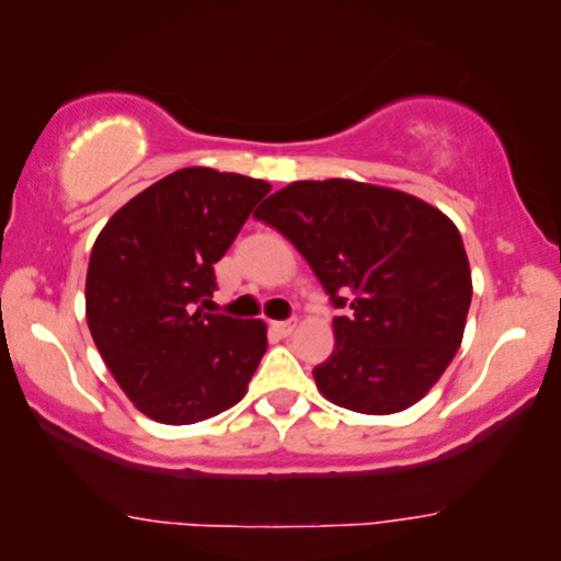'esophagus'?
Segmentation results:
<instances>
[{"label":"esophagus","mask_w":561,"mask_h":561,"mask_svg":"<svg viewBox=\"0 0 561 561\" xmlns=\"http://www.w3.org/2000/svg\"><path fill=\"white\" fill-rule=\"evenodd\" d=\"M274 329L279 334H293L295 329H298V319H287V321H274Z\"/></svg>","instance_id":"34e87169"}]
</instances>
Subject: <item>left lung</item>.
I'll return each instance as SVG.
<instances>
[{
    "label": "left lung",
    "instance_id": "1",
    "mask_svg": "<svg viewBox=\"0 0 561 561\" xmlns=\"http://www.w3.org/2000/svg\"><path fill=\"white\" fill-rule=\"evenodd\" d=\"M255 219L302 253L334 308V353L313 368L340 408L400 413L447 370L473 282L460 232L415 195L355 180H302Z\"/></svg>",
    "mask_w": 561,
    "mask_h": 561
}]
</instances>
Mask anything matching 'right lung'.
<instances>
[{
    "mask_svg": "<svg viewBox=\"0 0 561 561\" xmlns=\"http://www.w3.org/2000/svg\"><path fill=\"white\" fill-rule=\"evenodd\" d=\"M263 180L187 167L119 208L93 242L85 319L106 368L140 413L167 426L242 400L266 353V323L206 313Z\"/></svg>",
    "mask_w": 561,
    "mask_h": 561,
    "instance_id": "right-lung-1",
    "label": "right lung"
}]
</instances>
